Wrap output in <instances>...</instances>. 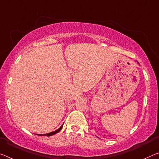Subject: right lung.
Returning a JSON list of instances; mask_svg holds the SVG:
<instances>
[{"mask_svg":"<svg viewBox=\"0 0 159 159\" xmlns=\"http://www.w3.org/2000/svg\"><path fill=\"white\" fill-rule=\"evenodd\" d=\"M62 127H63V125L61 126V127H60V128H59V129H57V130H55L54 132H52L48 133V134H37V135H40V136H47V137H49V136H52V135H54V134H57V133L59 132V131L62 129Z\"/></svg>","mask_w":159,"mask_h":159,"instance_id":"1","label":"right lung"}]
</instances>
